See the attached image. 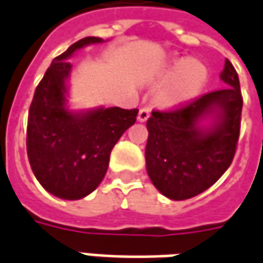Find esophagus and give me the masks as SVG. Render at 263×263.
I'll list each match as a JSON object with an SVG mask.
<instances>
[{
  "label": "esophagus",
  "instance_id": "obj_1",
  "mask_svg": "<svg viewBox=\"0 0 263 263\" xmlns=\"http://www.w3.org/2000/svg\"><path fill=\"white\" fill-rule=\"evenodd\" d=\"M150 117V108L149 107H143L140 108L139 111V116H137V120L139 121H146Z\"/></svg>",
  "mask_w": 263,
  "mask_h": 263
}]
</instances>
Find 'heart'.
I'll use <instances>...</instances> for the list:
<instances>
[{
	"label": "heart",
	"instance_id": "heart-1",
	"mask_svg": "<svg viewBox=\"0 0 263 263\" xmlns=\"http://www.w3.org/2000/svg\"><path fill=\"white\" fill-rule=\"evenodd\" d=\"M208 73L203 64L195 60H175L164 71L156 99L163 107H176L193 99L203 87Z\"/></svg>",
	"mask_w": 263,
	"mask_h": 263
}]
</instances>
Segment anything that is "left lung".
Returning a JSON list of instances; mask_svg holds the SVG:
<instances>
[{
    "mask_svg": "<svg viewBox=\"0 0 263 263\" xmlns=\"http://www.w3.org/2000/svg\"><path fill=\"white\" fill-rule=\"evenodd\" d=\"M225 88L200 96L170 111L153 110L146 123V167L152 183L172 200L196 196L231 166L240 132L242 93L235 67L226 59ZM212 119V126L200 121Z\"/></svg>",
    "mask_w": 263,
    "mask_h": 263,
    "instance_id": "1",
    "label": "left lung"
}]
</instances>
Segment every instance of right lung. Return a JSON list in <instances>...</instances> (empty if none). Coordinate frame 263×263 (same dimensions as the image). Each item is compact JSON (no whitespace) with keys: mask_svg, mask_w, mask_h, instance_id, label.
I'll return each instance as SVG.
<instances>
[{"mask_svg":"<svg viewBox=\"0 0 263 263\" xmlns=\"http://www.w3.org/2000/svg\"><path fill=\"white\" fill-rule=\"evenodd\" d=\"M86 37L52 60L38 83L28 111L27 155L40 184L54 196L77 200L106 176L114 144L136 123L137 108L100 107L73 113L66 107V80L73 52L101 43Z\"/></svg>","mask_w":263,"mask_h":263,"instance_id":"1","label":"right lung"}]
</instances>
